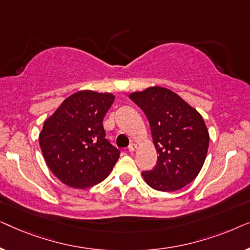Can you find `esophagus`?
Masks as SVG:
<instances>
[{
  "label": "esophagus",
  "instance_id": "1",
  "mask_svg": "<svg viewBox=\"0 0 250 250\" xmlns=\"http://www.w3.org/2000/svg\"><path fill=\"white\" fill-rule=\"evenodd\" d=\"M136 149H138V146H136L135 143H132V145H129V146H128V151H129V152L135 151Z\"/></svg>",
  "mask_w": 250,
  "mask_h": 250
}]
</instances>
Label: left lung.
Wrapping results in <instances>:
<instances>
[{"instance_id": "1", "label": "left lung", "mask_w": 250, "mask_h": 250, "mask_svg": "<svg viewBox=\"0 0 250 250\" xmlns=\"http://www.w3.org/2000/svg\"><path fill=\"white\" fill-rule=\"evenodd\" d=\"M129 99L148 118L157 155L151 170L142 173L149 187L172 192L196 179L206 159L209 133L196 109L168 88L151 86Z\"/></svg>"}]
</instances>
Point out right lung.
Instances as JSON below:
<instances>
[{
	"instance_id": "add662e5",
	"label": "right lung",
	"mask_w": 250,
	"mask_h": 250,
	"mask_svg": "<svg viewBox=\"0 0 250 250\" xmlns=\"http://www.w3.org/2000/svg\"><path fill=\"white\" fill-rule=\"evenodd\" d=\"M115 95L84 90L68 97L44 122L40 146L51 172L75 189L100 183L121 151L105 139L102 125Z\"/></svg>"
}]
</instances>
